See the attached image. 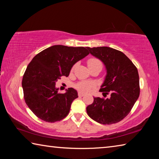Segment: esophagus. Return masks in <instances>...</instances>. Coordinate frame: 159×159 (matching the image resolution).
Listing matches in <instances>:
<instances>
[{
	"label": "esophagus",
	"mask_w": 159,
	"mask_h": 159,
	"mask_svg": "<svg viewBox=\"0 0 159 159\" xmlns=\"http://www.w3.org/2000/svg\"><path fill=\"white\" fill-rule=\"evenodd\" d=\"M84 95V93H82V92H79V97H83Z\"/></svg>",
	"instance_id": "esophagus-1"
}]
</instances>
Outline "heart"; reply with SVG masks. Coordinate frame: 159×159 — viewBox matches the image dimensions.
I'll return each mask as SVG.
<instances>
[{
    "label": "heart",
    "mask_w": 159,
    "mask_h": 159,
    "mask_svg": "<svg viewBox=\"0 0 159 159\" xmlns=\"http://www.w3.org/2000/svg\"><path fill=\"white\" fill-rule=\"evenodd\" d=\"M88 67L94 66H101L102 62L96 58H90L88 61ZM93 84L90 82H80L76 85L77 88L81 91H87L89 88H92Z\"/></svg>",
    "instance_id": "b5f03b06"
}]
</instances>
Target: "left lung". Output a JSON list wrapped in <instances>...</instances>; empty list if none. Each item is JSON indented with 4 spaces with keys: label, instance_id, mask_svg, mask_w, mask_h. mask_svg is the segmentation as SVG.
I'll use <instances>...</instances> for the list:
<instances>
[{
    "label": "left lung",
    "instance_id": "1",
    "mask_svg": "<svg viewBox=\"0 0 159 159\" xmlns=\"http://www.w3.org/2000/svg\"><path fill=\"white\" fill-rule=\"evenodd\" d=\"M89 53L105 66L107 74L99 91L108 98H95L86 108L87 114L104 125L118 123L133 108L139 95L138 69L124 53L109 47L89 48Z\"/></svg>",
    "mask_w": 159,
    "mask_h": 159
}]
</instances>
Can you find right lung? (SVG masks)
<instances>
[{
	"mask_svg": "<svg viewBox=\"0 0 159 159\" xmlns=\"http://www.w3.org/2000/svg\"><path fill=\"white\" fill-rule=\"evenodd\" d=\"M88 54L87 47L56 45L32 59L23 76L21 85L26 104L38 118L54 123L69 114L78 93L70 88L65 93H58L56 82L61 76H68L72 66Z\"/></svg>",
	"mask_w": 159,
	"mask_h": 159,
	"instance_id": "right-lung-1",
	"label": "right lung"
}]
</instances>
